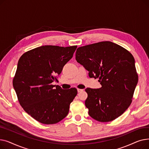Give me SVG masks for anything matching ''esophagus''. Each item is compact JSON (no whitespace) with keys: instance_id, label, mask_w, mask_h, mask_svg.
I'll return each instance as SVG.
<instances>
[{"instance_id":"obj_1","label":"esophagus","mask_w":149,"mask_h":149,"mask_svg":"<svg viewBox=\"0 0 149 149\" xmlns=\"http://www.w3.org/2000/svg\"><path fill=\"white\" fill-rule=\"evenodd\" d=\"M77 91H78V92H83V89H77Z\"/></svg>"}]
</instances>
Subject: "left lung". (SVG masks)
Here are the masks:
<instances>
[{"instance_id": "obj_1", "label": "left lung", "mask_w": 149, "mask_h": 149, "mask_svg": "<svg viewBox=\"0 0 149 149\" xmlns=\"http://www.w3.org/2000/svg\"><path fill=\"white\" fill-rule=\"evenodd\" d=\"M75 59L99 79L102 87L86 88L85 106L89 115L100 122H109L121 115L130 105L138 81L132 54L111 42H101L77 48Z\"/></svg>"}]
</instances>
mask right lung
<instances>
[{
  "instance_id": "obj_1",
  "label": "right lung",
  "mask_w": 149,
  "mask_h": 149,
  "mask_svg": "<svg viewBox=\"0 0 149 149\" xmlns=\"http://www.w3.org/2000/svg\"><path fill=\"white\" fill-rule=\"evenodd\" d=\"M77 48L42 46L26 52L19 58L13 87L23 110L37 121L56 124L68 114L77 89L64 90L52 83Z\"/></svg>"
}]
</instances>
